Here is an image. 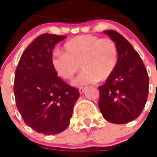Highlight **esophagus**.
Segmentation results:
<instances>
[{"mask_svg": "<svg viewBox=\"0 0 157 157\" xmlns=\"http://www.w3.org/2000/svg\"><path fill=\"white\" fill-rule=\"evenodd\" d=\"M86 87H80L79 88V92L81 94H83L86 91Z\"/></svg>", "mask_w": 157, "mask_h": 157, "instance_id": "esophagus-1", "label": "esophagus"}]
</instances>
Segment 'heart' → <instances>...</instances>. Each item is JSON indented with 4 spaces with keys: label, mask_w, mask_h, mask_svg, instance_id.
I'll list each match as a JSON object with an SVG mask.
<instances>
[{
    "label": "heart",
    "mask_w": 157,
    "mask_h": 157,
    "mask_svg": "<svg viewBox=\"0 0 157 157\" xmlns=\"http://www.w3.org/2000/svg\"><path fill=\"white\" fill-rule=\"evenodd\" d=\"M63 52L53 54L52 67L56 75L66 81L71 80L81 67L83 71L73 82L75 86L106 81L114 72L119 57L114 40L92 35L71 39L64 44Z\"/></svg>",
    "instance_id": "heart-1"
}]
</instances>
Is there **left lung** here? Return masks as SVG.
I'll return each mask as SVG.
<instances>
[{
	"mask_svg": "<svg viewBox=\"0 0 157 157\" xmlns=\"http://www.w3.org/2000/svg\"><path fill=\"white\" fill-rule=\"evenodd\" d=\"M116 42L119 52L114 72L100 91V111L105 120L125 124L136 119L147 103L149 92L147 71L132 44L118 32L103 31Z\"/></svg>",
	"mask_w": 157,
	"mask_h": 157,
	"instance_id": "left-lung-1",
	"label": "left lung"
}]
</instances>
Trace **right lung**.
Instances as JSON below:
<instances>
[{"label": "right lung", "mask_w": 157, "mask_h": 157, "mask_svg": "<svg viewBox=\"0 0 157 157\" xmlns=\"http://www.w3.org/2000/svg\"><path fill=\"white\" fill-rule=\"evenodd\" d=\"M66 36L43 34L27 46L17 65L14 94L25 123L39 133L55 135L68 127L80 93L60 78L52 65L55 46Z\"/></svg>", "instance_id": "obj_1"}]
</instances>
